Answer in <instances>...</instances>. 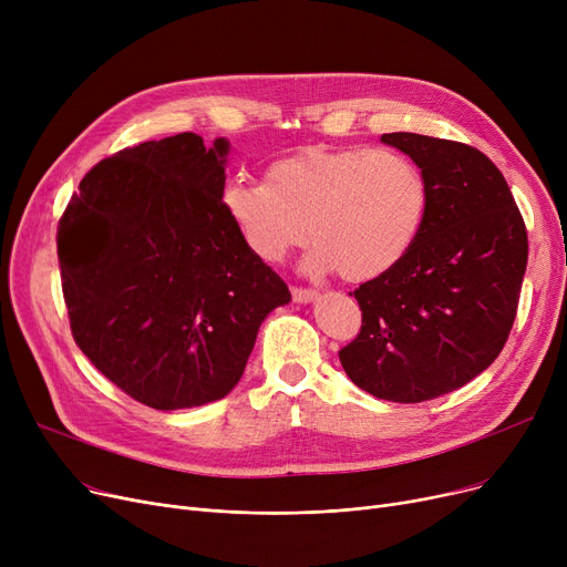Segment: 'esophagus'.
I'll return each instance as SVG.
<instances>
[{
    "label": "esophagus",
    "mask_w": 567,
    "mask_h": 567,
    "mask_svg": "<svg viewBox=\"0 0 567 567\" xmlns=\"http://www.w3.org/2000/svg\"><path fill=\"white\" fill-rule=\"evenodd\" d=\"M291 296L296 303H312L317 299V291L315 289H303V287H293Z\"/></svg>",
    "instance_id": "obj_1"
}]
</instances>
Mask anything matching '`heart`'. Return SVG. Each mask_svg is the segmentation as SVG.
Instances as JSON below:
<instances>
[{
	"label": "heart",
	"instance_id": "obj_1",
	"mask_svg": "<svg viewBox=\"0 0 567 567\" xmlns=\"http://www.w3.org/2000/svg\"><path fill=\"white\" fill-rule=\"evenodd\" d=\"M220 204L257 259L282 261L310 229V274L370 282L395 271L419 244L430 184L393 148L308 146L268 163L264 182L231 178Z\"/></svg>",
	"mask_w": 567,
	"mask_h": 567
}]
</instances>
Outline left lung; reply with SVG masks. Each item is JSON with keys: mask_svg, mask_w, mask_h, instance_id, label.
<instances>
[{"mask_svg": "<svg viewBox=\"0 0 567 567\" xmlns=\"http://www.w3.org/2000/svg\"><path fill=\"white\" fill-rule=\"evenodd\" d=\"M430 184V214L409 257L353 291L361 333L340 363L365 393L425 402L487 370L511 336L528 238L513 193L478 148L415 133H385Z\"/></svg>", "mask_w": 567, "mask_h": 567, "instance_id": "8db88e82", "label": "left lung"}]
</instances>
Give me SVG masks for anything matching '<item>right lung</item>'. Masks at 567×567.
Segmentation results:
<instances>
[{"mask_svg": "<svg viewBox=\"0 0 567 567\" xmlns=\"http://www.w3.org/2000/svg\"><path fill=\"white\" fill-rule=\"evenodd\" d=\"M227 154L225 137L195 133L128 146L84 174L59 220L73 338L152 409L225 398L261 321L291 301L223 212Z\"/></svg>", "mask_w": 567, "mask_h": 567, "instance_id": "obj_1", "label": "right lung"}]
</instances>
